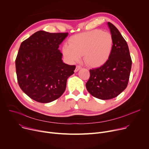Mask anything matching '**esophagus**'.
<instances>
[{"mask_svg": "<svg viewBox=\"0 0 149 149\" xmlns=\"http://www.w3.org/2000/svg\"><path fill=\"white\" fill-rule=\"evenodd\" d=\"M80 69H81V66H79V65H77L75 68V72H78L79 70H80Z\"/></svg>", "mask_w": 149, "mask_h": 149, "instance_id": "obj_1", "label": "esophagus"}]
</instances>
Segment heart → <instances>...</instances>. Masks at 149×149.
I'll return each mask as SVG.
<instances>
[{
	"label": "heart",
	"instance_id": "obj_1",
	"mask_svg": "<svg viewBox=\"0 0 149 149\" xmlns=\"http://www.w3.org/2000/svg\"><path fill=\"white\" fill-rule=\"evenodd\" d=\"M113 46L110 33L93 30L72 36L62 48V53L70 63L80 61L83 54L84 61L91 66L99 67L107 62Z\"/></svg>",
	"mask_w": 149,
	"mask_h": 149
}]
</instances>
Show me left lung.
Returning <instances> with one entry per match:
<instances>
[{
  "label": "left lung",
  "mask_w": 149,
  "mask_h": 149,
  "mask_svg": "<svg viewBox=\"0 0 149 149\" xmlns=\"http://www.w3.org/2000/svg\"><path fill=\"white\" fill-rule=\"evenodd\" d=\"M107 24L113 39L111 54L102 66L91 69L90 78L86 84L89 93L102 100L116 97L126 88L132 66L125 39L112 23Z\"/></svg>",
  "instance_id": "obj_1"
}]
</instances>
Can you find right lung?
<instances>
[{
  "label": "right lung",
  "mask_w": 149,
  "mask_h": 149,
  "mask_svg": "<svg viewBox=\"0 0 149 149\" xmlns=\"http://www.w3.org/2000/svg\"><path fill=\"white\" fill-rule=\"evenodd\" d=\"M68 35L39 31L19 47L15 60L18 83L35 101L48 103L60 97L68 78L74 73L75 66L65 63L58 49Z\"/></svg>",
  "instance_id": "add662e5"
}]
</instances>
